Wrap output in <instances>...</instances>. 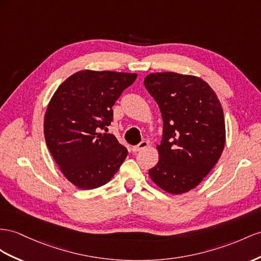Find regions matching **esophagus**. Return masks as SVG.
<instances>
[{
  "label": "esophagus",
  "instance_id": "34e87169",
  "mask_svg": "<svg viewBox=\"0 0 261 261\" xmlns=\"http://www.w3.org/2000/svg\"><path fill=\"white\" fill-rule=\"evenodd\" d=\"M148 145H149V142L148 141H144V140H143V141L140 142L138 145L132 146V151L133 152H138L140 150H143L145 148H148Z\"/></svg>",
  "mask_w": 261,
  "mask_h": 261
}]
</instances>
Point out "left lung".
<instances>
[{
    "instance_id": "obj_1",
    "label": "left lung",
    "mask_w": 261,
    "mask_h": 261,
    "mask_svg": "<svg viewBox=\"0 0 261 261\" xmlns=\"http://www.w3.org/2000/svg\"><path fill=\"white\" fill-rule=\"evenodd\" d=\"M144 86L163 119L159 162L149 175L160 189L183 194L203 181L222 155L226 130L222 105L202 78L152 72Z\"/></svg>"
}]
</instances>
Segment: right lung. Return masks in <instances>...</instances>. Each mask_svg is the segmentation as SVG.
<instances>
[{
    "label": "right lung",
    "mask_w": 261,
    "mask_h": 261,
    "mask_svg": "<svg viewBox=\"0 0 261 261\" xmlns=\"http://www.w3.org/2000/svg\"><path fill=\"white\" fill-rule=\"evenodd\" d=\"M137 73L80 70L58 87L44 118L46 144L64 176L80 190L108 183L128 155L108 130L115 106Z\"/></svg>",
    "instance_id": "obj_1"
}]
</instances>
